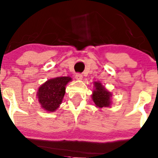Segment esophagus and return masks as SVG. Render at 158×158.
<instances>
[{"instance_id":"1","label":"esophagus","mask_w":158,"mask_h":158,"mask_svg":"<svg viewBox=\"0 0 158 158\" xmlns=\"http://www.w3.org/2000/svg\"><path fill=\"white\" fill-rule=\"evenodd\" d=\"M75 78L77 80H78V81H81V80L83 79V75H81V74L80 73H77L75 75Z\"/></svg>"}]
</instances>
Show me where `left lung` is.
<instances>
[{
    "label": "left lung",
    "instance_id": "1",
    "mask_svg": "<svg viewBox=\"0 0 158 158\" xmlns=\"http://www.w3.org/2000/svg\"><path fill=\"white\" fill-rule=\"evenodd\" d=\"M94 85L95 89L93 91L92 98L96 106L99 107V108L110 106L111 103H112L111 92L107 91L106 89L99 81L94 82Z\"/></svg>",
    "mask_w": 158,
    "mask_h": 158
}]
</instances>
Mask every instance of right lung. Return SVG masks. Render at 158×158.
Listing matches in <instances>:
<instances>
[{"instance_id": "obj_1", "label": "right lung", "mask_w": 158, "mask_h": 158, "mask_svg": "<svg viewBox=\"0 0 158 158\" xmlns=\"http://www.w3.org/2000/svg\"><path fill=\"white\" fill-rule=\"evenodd\" d=\"M70 77H57L48 80L39 87L37 97L40 106L47 112H54L60 106Z\"/></svg>"}]
</instances>
